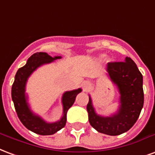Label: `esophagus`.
Here are the masks:
<instances>
[{
	"label": "esophagus",
	"mask_w": 155,
	"mask_h": 155,
	"mask_svg": "<svg viewBox=\"0 0 155 155\" xmlns=\"http://www.w3.org/2000/svg\"><path fill=\"white\" fill-rule=\"evenodd\" d=\"M87 85H88L87 83H84V84H83V88H84V90H86V88H87Z\"/></svg>",
	"instance_id": "1"
}]
</instances>
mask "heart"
Wrapping results in <instances>:
<instances>
[{"instance_id": "b5f03b06", "label": "heart", "mask_w": 155, "mask_h": 155, "mask_svg": "<svg viewBox=\"0 0 155 155\" xmlns=\"http://www.w3.org/2000/svg\"><path fill=\"white\" fill-rule=\"evenodd\" d=\"M101 58H104V57H105V55H101Z\"/></svg>"}]
</instances>
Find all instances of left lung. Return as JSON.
Here are the masks:
<instances>
[{
    "instance_id": "obj_1",
    "label": "left lung",
    "mask_w": 155,
    "mask_h": 155,
    "mask_svg": "<svg viewBox=\"0 0 155 155\" xmlns=\"http://www.w3.org/2000/svg\"><path fill=\"white\" fill-rule=\"evenodd\" d=\"M107 72L120 92V107L110 116L96 113L91 97L87 106L90 125L100 133L118 135L128 131L140 116L144 105L143 76L135 62L126 57L124 62L108 63Z\"/></svg>"
}]
</instances>
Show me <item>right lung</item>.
Wrapping results in <instances>:
<instances>
[{
    "mask_svg": "<svg viewBox=\"0 0 155 155\" xmlns=\"http://www.w3.org/2000/svg\"><path fill=\"white\" fill-rule=\"evenodd\" d=\"M61 58V56L51 57L47 53H36L34 54L27 60L26 64L19 68L15 76V81L11 88V97L14 102L15 109L19 119L28 130L35 132L38 135H54L66 125L67 112L75 101L77 95L82 91L78 88L73 91H65L62 97L63 103V116L56 122L47 123L32 112L27 102V96L25 94V86L27 80L34 71L43 64H49L56 59Z\"/></svg>",
    "mask_w": 155,
    "mask_h": 155,
    "instance_id": "right-lung-1",
    "label": "right lung"
}]
</instances>
